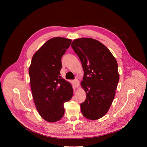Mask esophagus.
I'll return each mask as SVG.
<instances>
[{
	"instance_id": "34e87169",
	"label": "esophagus",
	"mask_w": 147,
	"mask_h": 147,
	"mask_svg": "<svg viewBox=\"0 0 147 147\" xmlns=\"http://www.w3.org/2000/svg\"><path fill=\"white\" fill-rule=\"evenodd\" d=\"M73 83H74V85L75 88H77L79 86V82L78 81V80L76 79L74 80H73Z\"/></svg>"
}]
</instances>
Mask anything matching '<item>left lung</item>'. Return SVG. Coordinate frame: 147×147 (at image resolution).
Returning <instances> with one entry per match:
<instances>
[{"instance_id": "left-lung-1", "label": "left lung", "mask_w": 147, "mask_h": 147, "mask_svg": "<svg viewBox=\"0 0 147 147\" xmlns=\"http://www.w3.org/2000/svg\"><path fill=\"white\" fill-rule=\"evenodd\" d=\"M71 47L84 70L81 86L87 96L80 104L81 112L88 119H98L107 113L115 98L119 80L117 63L110 51L97 40L77 39Z\"/></svg>"}]
</instances>
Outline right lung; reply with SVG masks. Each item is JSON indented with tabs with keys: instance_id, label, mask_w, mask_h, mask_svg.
Listing matches in <instances>:
<instances>
[{
	"instance_id": "right-lung-1",
	"label": "right lung",
	"mask_w": 147,
	"mask_h": 147,
	"mask_svg": "<svg viewBox=\"0 0 147 147\" xmlns=\"http://www.w3.org/2000/svg\"><path fill=\"white\" fill-rule=\"evenodd\" d=\"M71 40L55 37L48 40L34 55L29 75L33 99L40 116L55 122L65 113L64 103L73 96L70 83L60 76L61 59Z\"/></svg>"
}]
</instances>
